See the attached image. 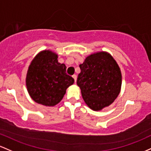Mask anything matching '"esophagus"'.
Listing matches in <instances>:
<instances>
[{"label": "esophagus", "instance_id": "1", "mask_svg": "<svg viewBox=\"0 0 151 151\" xmlns=\"http://www.w3.org/2000/svg\"><path fill=\"white\" fill-rule=\"evenodd\" d=\"M73 78H74V81H75V83H76V81H77V76L73 75Z\"/></svg>", "mask_w": 151, "mask_h": 151}]
</instances>
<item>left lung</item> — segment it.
I'll list each match as a JSON object with an SVG mask.
<instances>
[{"instance_id":"8db88e82","label":"left lung","mask_w":151,"mask_h":151,"mask_svg":"<svg viewBox=\"0 0 151 151\" xmlns=\"http://www.w3.org/2000/svg\"><path fill=\"white\" fill-rule=\"evenodd\" d=\"M77 79L85 103L93 111H99L112 104L121 92V71L108 52L91 54L80 65Z\"/></svg>"}]
</instances>
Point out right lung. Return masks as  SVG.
<instances>
[{"label": "right lung", "instance_id": "1", "mask_svg": "<svg viewBox=\"0 0 151 151\" xmlns=\"http://www.w3.org/2000/svg\"><path fill=\"white\" fill-rule=\"evenodd\" d=\"M74 79L66 73V66L58 61V55L50 50L35 55L27 71V90L38 104L54 106L63 98Z\"/></svg>", "mask_w": 151, "mask_h": 151}]
</instances>
